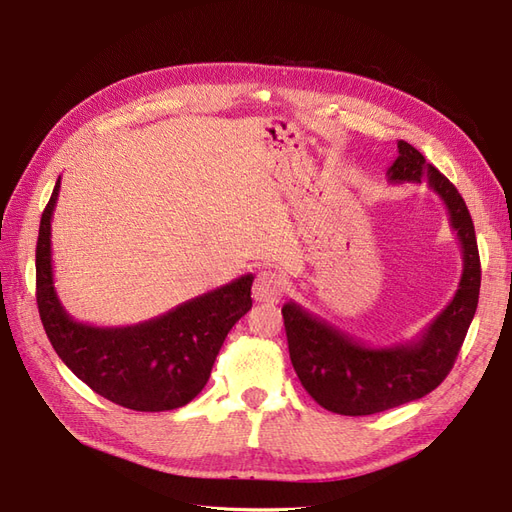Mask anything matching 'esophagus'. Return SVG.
Returning <instances> with one entry per match:
<instances>
[{
	"label": "esophagus",
	"instance_id": "esophagus-1",
	"mask_svg": "<svg viewBox=\"0 0 512 512\" xmlns=\"http://www.w3.org/2000/svg\"><path fill=\"white\" fill-rule=\"evenodd\" d=\"M284 294L282 277L273 271H260L254 280L252 297L258 303H277Z\"/></svg>",
	"mask_w": 512,
	"mask_h": 512
}]
</instances>
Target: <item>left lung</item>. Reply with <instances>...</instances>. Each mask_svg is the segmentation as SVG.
Returning a JSON list of instances; mask_svg holds the SVG:
<instances>
[{"instance_id": "obj_1", "label": "left lung", "mask_w": 512, "mask_h": 512, "mask_svg": "<svg viewBox=\"0 0 512 512\" xmlns=\"http://www.w3.org/2000/svg\"><path fill=\"white\" fill-rule=\"evenodd\" d=\"M397 149V160L386 170L389 181H425L442 198L461 245L463 271L453 301L406 344L367 346L294 301L282 307L290 361L303 389L322 408L344 416L391 410L436 389L453 369L478 305L480 258L466 203L421 151L406 141H399Z\"/></svg>"}]
</instances>
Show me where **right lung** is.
Instances as JSON below:
<instances>
[{
    "label": "right lung",
    "mask_w": 512,
    "mask_h": 512,
    "mask_svg": "<svg viewBox=\"0 0 512 512\" xmlns=\"http://www.w3.org/2000/svg\"><path fill=\"white\" fill-rule=\"evenodd\" d=\"M59 183L46 205L36 245V301L46 337L59 359L91 391L136 412L181 408L205 389L228 331L250 312L254 275L170 312L130 327H94L76 322L61 305L53 286L51 220Z\"/></svg>",
    "instance_id": "obj_1"
}]
</instances>
